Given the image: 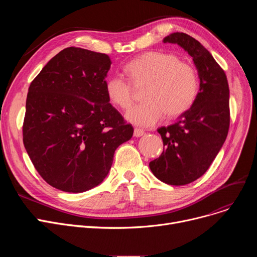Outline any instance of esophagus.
<instances>
[{"label": "esophagus", "instance_id": "esophagus-1", "mask_svg": "<svg viewBox=\"0 0 257 257\" xmlns=\"http://www.w3.org/2000/svg\"><path fill=\"white\" fill-rule=\"evenodd\" d=\"M134 137L136 138H141V137H143L144 134H145V131L144 130H142V129H139V128H136L134 129Z\"/></svg>", "mask_w": 257, "mask_h": 257}]
</instances>
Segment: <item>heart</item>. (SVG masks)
I'll return each mask as SVG.
<instances>
[{"label":"heart","mask_w":257,"mask_h":257,"mask_svg":"<svg viewBox=\"0 0 257 257\" xmlns=\"http://www.w3.org/2000/svg\"><path fill=\"white\" fill-rule=\"evenodd\" d=\"M124 71L132 84H146L143 92L145 102L126 113V118L134 125L152 127L166 113L170 117L181 115L197 99L200 83L196 69L173 54L146 52L128 62ZM106 93L121 109H128L133 102L132 86L119 75L107 80Z\"/></svg>","instance_id":"b5f03b06"}]
</instances>
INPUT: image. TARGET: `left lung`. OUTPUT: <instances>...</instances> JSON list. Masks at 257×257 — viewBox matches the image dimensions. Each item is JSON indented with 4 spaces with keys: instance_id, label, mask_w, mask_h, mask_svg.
Returning a JSON list of instances; mask_svg holds the SVG:
<instances>
[{
    "instance_id": "obj_1",
    "label": "left lung",
    "mask_w": 257,
    "mask_h": 257,
    "mask_svg": "<svg viewBox=\"0 0 257 257\" xmlns=\"http://www.w3.org/2000/svg\"><path fill=\"white\" fill-rule=\"evenodd\" d=\"M191 55L198 71L200 88L196 101L176 123L157 131L164 151L149 167L154 176L167 184H188L203 175L220 152L227 138L229 86L222 67L197 39L175 32L164 38Z\"/></svg>"
}]
</instances>
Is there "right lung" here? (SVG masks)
Wrapping results in <instances>:
<instances>
[{"instance_id": "obj_1", "label": "right lung", "mask_w": 257, "mask_h": 257, "mask_svg": "<svg viewBox=\"0 0 257 257\" xmlns=\"http://www.w3.org/2000/svg\"><path fill=\"white\" fill-rule=\"evenodd\" d=\"M110 65L106 54L70 47L30 84L24 145L40 176L57 190L83 193L102 183L116 148L133 136L107 97Z\"/></svg>"}]
</instances>
